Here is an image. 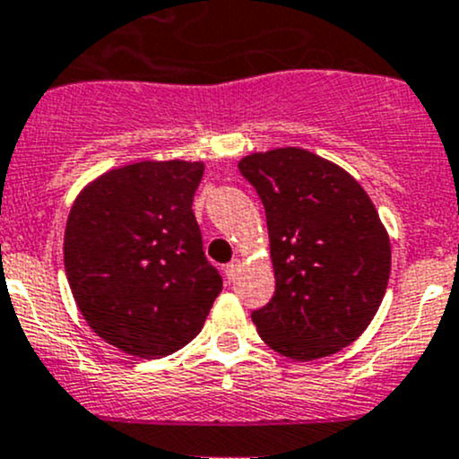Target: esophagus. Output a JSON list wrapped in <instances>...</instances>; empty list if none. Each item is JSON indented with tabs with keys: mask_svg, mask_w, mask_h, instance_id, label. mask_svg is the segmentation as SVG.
Masks as SVG:
<instances>
[{
	"mask_svg": "<svg viewBox=\"0 0 459 459\" xmlns=\"http://www.w3.org/2000/svg\"><path fill=\"white\" fill-rule=\"evenodd\" d=\"M238 272H240V261H238V258L225 264V276H228V281H234V278L238 276Z\"/></svg>",
	"mask_w": 459,
	"mask_h": 459,
	"instance_id": "34e87169",
	"label": "esophagus"
}]
</instances>
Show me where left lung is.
<instances>
[{
  "label": "left lung",
  "mask_w": 459,
  "mask_h": 459,
  "mask_svg": "<svg viewBox=\"0 0 459 459\" xmlns=\"http://www.w3.org/2000/svg\"><path fill=\"white\" fill-rule=\"evenodd\" d=\"M238 169L263 201L276 273L254 325L291 360L332 356L369 327L385 299L391 243L380 216L351 174L307 150L249 154Z\"/></svg>",
  "instance_id": "8db88e82"
}]
</instances>
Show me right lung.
Returning <instances> with one entry per match:
<instances>
[{
    "label": "right lung",
    "instance_id": "obj_1",
    "mask_svg": "<svg viewBox=\"0 0 459 459\" xmlns=\"http://www.w3.org/2000/svg\"><path fill=\"white\" fill-rule=\"evenodd\" d=\"M203 163L141 160L106 172L74 201L64 264L94 333L154 360L195 340L216 296L192 212Z\"/></svg>",
    "mask_w": 459,
    "mask_h": 459
}]
</instances>
